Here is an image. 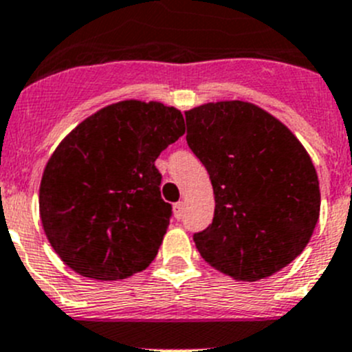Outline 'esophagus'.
Instances as JSON below:
<instances>
[{"label":"esophagus","mask_w":352,"mask_h":352,"mask_svg":"<svg viewBox=\"0 0 352 352\" xmlns=\"http://www.w3.org/2000/svg\"><path fill=\"white\" fill-rule=\"evenodd\" d=\"M183 212H184V204H183V201H177V204H175V215H176V219L183 217Z\"/></svg>","instance_id":"1"}]
</instances>
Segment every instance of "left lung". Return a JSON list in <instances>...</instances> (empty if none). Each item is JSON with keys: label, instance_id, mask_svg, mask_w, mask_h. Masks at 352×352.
<instances>
[{"label": "left lung", "instance_id": "left-lung-1", "mask_svg": "<svg viewBox=\"0 0 352 352\" xmlns=\"http://www.w3.org/2000/svg\"><path fill=\"white\" fill-rule=\"evenodd\" d=\"M186 142L210 176L212 224L193 234L201 258L238 280L279 272L305 250L320 214L318 176L298 138L243 100L186 111Z\"/></svg>", "mask_w": 352, "mask_h": 352}]
</instances>
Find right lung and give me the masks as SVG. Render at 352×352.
I'll use <instances>...</instances> for the list:
<instances>
[{
	"label": "right lung",
	"mask_w": 352,
	"mask_h": 352,
	"mask_svg": "<svg viewBox=\"0 0 352 352\" xmlns=\"http://www.w3.org/2000/svg\"><path fill=\"white\" fill-rule=\"evenodd\" d=\"M183 133L175 107L123 100L87 118L58 145L41 181L39 210L69 269L97 280L147 269L173 217L155 159Z\"/></svg>",
	"instance_id": "obj_1"
}]
</instances>
